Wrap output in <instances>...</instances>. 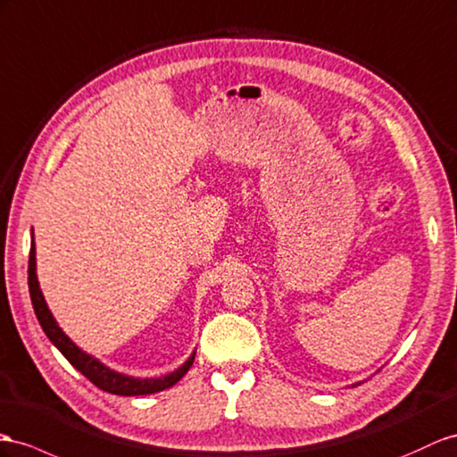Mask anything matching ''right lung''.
<instances>
[{
  "mask_svg": "<svg viewBox=\"0 0 457 457\" xmlns=\"http://www.w3.org/2000/svg\"><path fill=\"white\" fill-rule=\"evenodd\" d=\"M29 291H30L34 312H37V319L42 326V330L46 332V336L50 337V342L62 351L65 359L71 362V365L79 372H83L92 384L98 386V388L104 392H110L115 395H146V394L162 392V390L170 388V386H173L175 382H179L185 377V372L189 370L193 365L195 353L187 359L178 370H173L171 374H166V377L133 378V377H127V374L108 369L106 365H102L98 359L85 353L83 349H79L63 334L60 326H57L48 305H46L40 286H38V278H37V251H34V239L30 243V256H29Z\"/></svg>",
  "mask_w": 457,
  "mask_h": 457,
  "instance_id": "obj_1",
  "label": "right lung"
}]
</instances>
